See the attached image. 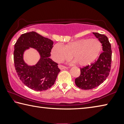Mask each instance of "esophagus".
I'll return each mask as SVG.
<instances>
[{
    "mask_svg": "<svg viewBox=\"0 0 124 124\" xmlns=\"http://www.w3.org/2000/svg\"><path fill=\"white\" fill-rule=\"evenodd\" d=\"M58 67L61 70H65V69H67V68H68V67H66V66H62V65H59Z\"/></svg>",
    "mask_w": 124,
    "mask_h": 124,
    "instance_id": "34e87169",
    "label": "esophagus"
}]
</instances>
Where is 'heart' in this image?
Returning <instances> with one entry per match:
<instances>
[{
  "label": "heart",
  "mask_w": 124,
  "mask_h": 124,
  "mask_svg": "<svg viewBox=\"0 0 124 124\" xmlns=\"http://www.w3.org/2000/svg\"><path fill=\"white\" fill-rule=\"evenodd\" d=\"M101 42L97 39H82L70 42L64 46L54 44L52 56L56 62H61L70 58L71 55L80 66H86L93 62L101 51Z\"/></svg>",
  "instance_id": "heart-1"
}]
</instances>
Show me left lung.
<instances>
[{
  "mask_svg": "<svg viewBox=\"0 0 124 124\" xmlns=\"http://www.w3.org/2000/svg\"><path fill=\"white\" fill-rule=\"evenodd\" d=\"M102 44V51L98 60L91 65L80 68V76L75 79V84L83 90L97 87L106 80L111 64L112 51L107 37L99 33H93Z\"/></svg>",
  "mask_w": 124,
  "mask_h": 124,
  "instance_id": "obj_1",
  "label": "left lung"
}]
</instances>
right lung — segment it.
<instances>
[{"label": "right lung", "instance_id": "add662e5", "mask_svg": "<svg viewBox=\"0 0 124 124\" xmlns=\"http://www.w3.org/2000/svg\"><path fill=\"white\" fill-rule=\"evenodd\" d=\"M53 42L35 32L22 34L14 45V62L18 77L22 82L35 91H44L54 85L60 72L58 64L49 58ZM32 47L40 54L35 65H28L23 60L24 52Z\"/></svg>", "mask_w": 124, "mask_h": 124}]
</instances>
